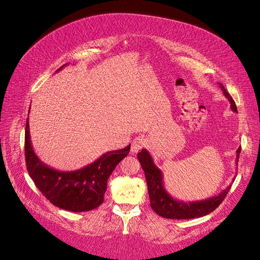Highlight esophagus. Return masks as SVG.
I'll list each match as a JSON object with an SVG mask.
<instances>
[{
  "mask_svg": "<svg viewBox=\"0 0 260 260\" xmlns=\"http://www.w3.org/2000/svg\"><path fill=\"white\" fill-rule=\"evenodd\" d=\"M146 144V140L143 137H137L135 140L132 141V144H131V152L135 154L140 152L141 149H142Z\"/></svg>",
  "mask_w": 260,
  "mask_h": 260,
  "instance_id": "34e87169",
  "label": "esophagus"
}]
</instances>
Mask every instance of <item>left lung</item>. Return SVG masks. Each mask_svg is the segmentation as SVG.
<instances>
[{"mask_svg":"<svg viewBox=\"0 0 260 260\" xmlns=\"http://www.w3.org/2000/svg\"><path fill=\"white\" fill-rule=\"evenodd\" d=\"M219 86L220 89L222 90L224 96L229 100L232 111L238 113L237 105H235V102L233 101L230 94L226 92L224 86L221 83H219ZM240 153L241 147H239L237 151V166ZM138 158L141 166H142V169L145 172V179L147 182V190L149 201H151V207L157 215L161 216L162 218L193 219L208 215L222 203L228 192H229L231 188V185L226 186L225 190L220 192L218 195L212 196V198L206 200L187 203L178 201L172 198V196L166 191V188H165L162 172L154 164L152 156L147 149L143 148L142 151L138 153ZM232 181H234V179Z\"/></svg>","mask_w":260,"mask_h":260,"instance_id":"8db88e82","label":"left lung"}]
</instances>
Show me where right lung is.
<instances>
[{
    "mask_svg": "<svg viewBox=\"0 0 260 260\" xmlns=\"http://www.w3.org/2000/svg\"><path fill=\"white\" fill-rule=\"evenodd\" d=\"M62 65L57 72L64 68ZM29 119L26 122L25 156L28 174L41 193L54 206L81 212L99 207L104 202L107 181L116 166L130 152V144L111 151L83 168L60 171L44 164L35 153L30 140Z\"/></svg>",
    "mask_w": 260,
    "mask_h": 260,
    "instance_id": "obj_1",
    "label": "right lung"
}]
</instances>
